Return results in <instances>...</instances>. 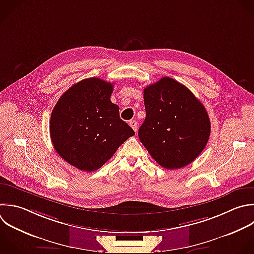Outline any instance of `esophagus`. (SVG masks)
I'll list each match as a JSON object with an SVG mask.
<instances>
[{"mask_svg": "<svg viewBox=\"0 0 254 254\" xmlns=\"http://www.w3.org/2000/svg\"><path fill=\"white\" fill-rule=\"evenodd\" d=\"M129 124H130V126L133 128V130H134L135 132H137V130H138V123H137V121H136V120H131V121L129 122Z\"/></svg>", "mask_w": 254, "mask_h": 254, "instance_id": "34e87169", "label": "esophagus"}]
</instances>
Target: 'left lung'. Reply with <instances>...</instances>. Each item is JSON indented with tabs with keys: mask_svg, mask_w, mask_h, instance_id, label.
<instances>
[{
	"mask_svg": "<svg viewBox=\"0 0 254 254\" xmlns=\"http://www.w3.org/2000/svg\"><path fill=\"white\" fill-rule=\"evenodd\" d=\"M144 104L146 118L138 136L152 158L169 170L190 164L210 135L204 106L189 88L171 77L147 86Z\"/></svg>",
	"mask_w": 254,
	"mask_h": 254,
	"instance_id": "left-lung-1",
	"label": "left lung"
}]
</instances>
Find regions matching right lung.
<instances>
[{"mask_svg":"<svg viewBox=\"0 0 254 254\" xmlns=\"http://www.w3.org/2000/svg\"><path fill=\"white\" fill-rule=\"evenodd\" d=\"M113 84L97 77L73 84L59 99L50 123L53 145L68 164L84 172L101 168L133 129L110 100Z\"/></svg>","mask_w":254,"mask_h":254,"instance_id":"add662e5","label":"right lung"}]
</instances>
